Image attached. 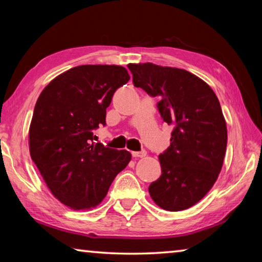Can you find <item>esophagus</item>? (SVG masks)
I'll return each mask as SVG.
<instances>
[{"label":"esophagus","instance_id":"obj_1","mask_svg":"<svg viewBox=\"0 0 262 262\" xmlns=\"http://www.w3.org/2000/svg\"><path fill=\"white\" fill-rule=\"evenodd\" d=\"M132 155H133V157H141L142 158L147 155V151H145V150H141V151H133Z\"/></svg>","mask_w":262,"mask_h":262}]
</instances>
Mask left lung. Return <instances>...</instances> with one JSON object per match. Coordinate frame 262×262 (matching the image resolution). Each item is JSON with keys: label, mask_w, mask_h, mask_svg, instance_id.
<instances>
[{"label": "left lung", "mask_w": 262, "mask_h": 262, "mask_svg": "<svg viewBox=\"0 0 262 262\" xmlns=\"http://www.w3.org/2000/svg\"><path fill=\"white\" fill-rule=\"evenodd\" d=\"M127 67L134 86L161 99L163 121L173 127L170 147L159 155L162 174L149 193L163 209H187L209 192L223 165L228 132L219 98L187 70L152 63Z\"/></svg>", "instance_id": "obj_1"}]
</instances>
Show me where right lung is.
I'll use <instances>...</instances> for the list:
<instances>
[{"mask_svg":"<svg viewBox=\"0 0 262 262\" xmlns=\"http://www.w3.org/2000/svg\"><path fill=\"white\" fill-rule=\"evenodd\" d=\"M129 78L121 66H78L53 79L37 100L31 158L54 196L73 209L99 205L130 161L126 150L96 143L94 135L106 125L114 92Z\"/></svg>","mask_w":262,"mask_h":262,"instance_id":"1","label":"right lung"}]
</instances>
